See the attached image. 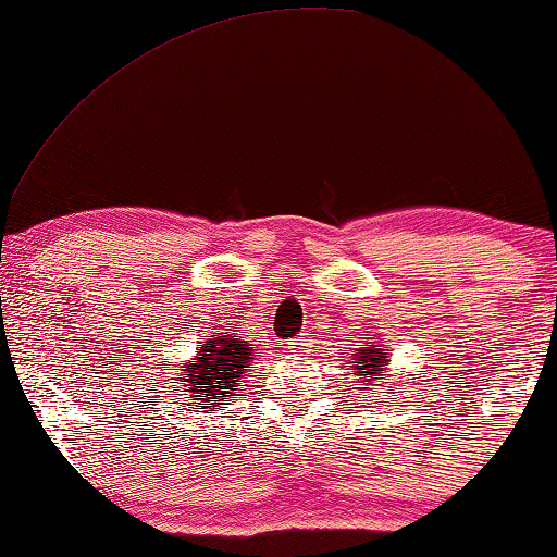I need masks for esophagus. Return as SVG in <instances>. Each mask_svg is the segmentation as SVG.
<instances>
[{"mask_svg":"<svg viewBox=\"0 0 557 557\" xmlns=\"http://www.w3.org/2000/svg\"><path fill=\"white\" fill-rule=\"evenodd\" d=\"M308 348H310V335H308V333L295 335V338L287 343L289 354H305V350H308Z\"/></svg>","mask_w":557,"mask_h":557,"instance_id":"obj_1","label":"esophagus"}]
</instances>
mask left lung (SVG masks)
Listing matches in <instances>:
<instances>
[{"label": "left lung", "instance_id": "8db88e82", "mask_svg": "<svg viewBox=\"0 0 557 557\" xmlns=\"http://www.w3.org/2000/svg\"><path fill=\"white\" fill-rule=\"evenodd\" d=\"M356 363H363V366H356V375H363L366 381H373L375 371H383L381 363H386V354H381V348L375 346L371 348V354H363V356H354ZM375 386V383H373Z\"/></svg>", "mask_w": 557, "mask_h": 557}]
</instances>
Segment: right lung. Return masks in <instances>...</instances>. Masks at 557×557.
<instances>
[{"label": "right lung", "instance_id": "obj_1", "mask_svg": "<svg viewBox=\"0 0 557 557\" xmlns=\"http://www.w3.org/2000/svg\"><path fill=\"white\" fill-rule=\"evenodd\" d=\"M249 356H252V348L237 333L209 335L197 356L182 366L189 406L201 404V409H211V406L226 409L224 398L239 396L237 381L249 368Z\"/></svg>", "mask_w": 557, "mask_h": 557}]
</instances>
